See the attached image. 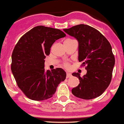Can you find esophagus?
Listing matches in <instances>:
<instances>
[{
    "label": "esophagus",
    "mask_w": 124,
    "mask_h": 124,
    "mask_svg": "<svg viewBox=\"0 0 124 124\" xmlns=\"http://www.w3.org/2000/svg\"><path fill=\"white\" fill-rule=\"evenodd\" d=\"M71 76H72V75H71V73H67V76H66V78H70Z\"/></svg>",
    "instance_id": "34e87169"
}]
</instances>
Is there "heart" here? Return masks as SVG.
I'll use <instances>...</instances> for the list:
<instances>
[{"mask_svg": "<svg viewBox=\"0 0 124 124\" xmlns=\"http://www.w3.org/2000/svg\"><path fill=\"white\" fill-rule=\"evenodd\" d=\"M63 66L65 67H69V64L67 63H63Z\"/></svg>", "mask_w": 124, "mask_h": 124, "instance_id": "1", "label": "heart"}]
</instances>
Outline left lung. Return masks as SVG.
Masks as SVG:
<instances>
[{
  "label": "left lung",
  "mask_w": 124,
  "mask_h": 124,
  "mask_svg": "<svg viewBox=\"0 0 124 124\" xmlns=\"http://www.w3.org/2000/svg\"><path fill=\"white\" fill-rule=\"evenodd\" d=\"M63 31L78 40V61L86 66L87 73L83 77L78 73H72L80 83L71 92L84 100L99 97L110 84L115 64L110 43L99 31L88 25L79 24Z\"/></svg>",
  "instance_id": "left-lung-1"
}]
</instances>
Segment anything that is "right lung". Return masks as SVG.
I'll use <instances>...</instances> for the list:
<instances>
[{"label": "right lung", "mask_w": 124, "mask_h": 124, "mask_svg": "<svg viewBox=\"0 0 124 124\" xmlns=\"http://www.w3.org/2000/svg\"><path fill=\"white\" fill-rule=\"evenodd\" d=\"M62 31L39 25L25 33L15 46L11 70L18 86L29 99L41 101L53 97L66 72L61 68L45 70V59L55 40L65 37Z\"/></svg>", "instance_id": "right-lung-1"}]
</instances>
